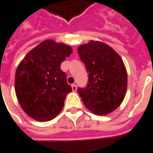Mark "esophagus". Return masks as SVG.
I'll use <instances>...</instances> for the list:
<instances>
[{
  "instance_id": "esophagus-1",
  "label": "esophagus",
  "mask_w": 153,
  "mask_h": 153,
  "mask_svg": "<svg viewBox=\"0 0 153 153\" xmlns=\"http://www.w3.org/2000/svg\"><path fill=\"white\" fill-rule=\"evenodd\" d=\"M71 89H72V91H76V89H77L76 85V84H72V85H71Z\"/></svg>"
}]
</instances>
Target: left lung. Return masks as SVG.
Instances as JSON below:
<instances>
[{"mask_svg":"<svg viewBox=\"0 0 153 153\" xmlns=\"http://www.w3.org/2000/svg\"><path fill=\"white\" fill-rule=\"evenodd\" d=\"M79 56L88 73L86 88L78 93L87 109L98 116L112 112L126 96L127 73L119 54L110 46L90 41L77 48Z\"/></svg>","mask_w":153,"mask_h":153,"instance_id":"1","label":"left lung"}]
</instances>
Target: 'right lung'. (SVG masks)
Segmentation results:
<instances>
[{"instance_id":"right-lung-1","label":"right lung","mask_w":153,"mask_h":153,"mask_svg":"<svg viewBox=\"0 0 153 153\" xmlns=\"http://www.w3.org/2000/svg\"><path fill=\"white\" fill-rule=\"evenodd\" d=\"M72 52L64 43L46 40L30 50L17 66L15 91L22 110L39 122L55 118L72 89L60 66Z\"/></svg>"}]
</instances>
